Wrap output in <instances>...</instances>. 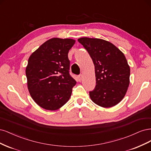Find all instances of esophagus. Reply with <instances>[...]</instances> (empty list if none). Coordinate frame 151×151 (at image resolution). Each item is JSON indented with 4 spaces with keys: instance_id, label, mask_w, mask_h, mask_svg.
I'll return each mask as SVG.
<instances>
[{
    "instance_id": "obj_1",
    "label": "esophagus",
    "mask_w": 151,
    "mask_h": 151,
    "mask_svg": "<svg viewBox=\"0 0 151 151\" xmlns=\"http://www.w3.org/2000/svg\"><path fill=\"white\" fill-rule=\"evenodd\" d=\"M82 78H83V75H82L81 74L78 76V81H81Z\"/></svg>"
}]
</instances>
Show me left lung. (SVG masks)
Wrapping results in <instances>:
<instances>
[{
    "label": "left lung",
    "mask_w": 151,
    "mask_h": 151,
    "mask_svg": "<svg viewBox=\"0 0 151 151\" xmlns=\"http://www.w3.org/2000/svg\"><path fill=\"white\" fill-rule=\"evenodd\" d=\"M78 41L88 51L95 65L96 85L89 92L90 99L105 108L118 104L130 83V67L124 53L101 39L81 37Z\"/></svg>",
    "instance_id": "left-lung-1"
}]
</instances>
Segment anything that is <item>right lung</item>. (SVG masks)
<instances>
[{"mask_svg":"<svg viewBox=\"0 0 151 151\" xmlns=\"http://www.w3.org/2000/svg\"><path fill=\"white\" fill-rule=\"evenodd\" d=\"M75 41L52 38L34 52L26 69L32 99L48 110L61 108L69 100L76 81L70 75L69 50Z\"/></svg>","mask_w":151,"mask_h":151,"instance_id":"obj_1","label":"right lung"}]
</instances>
